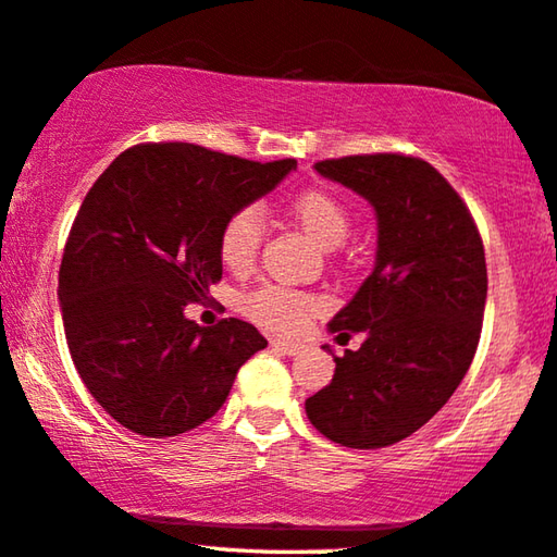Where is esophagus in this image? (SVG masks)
<instances>
[{
  "label": "esophagus",
  "instance_id": "34e87169",
  "mask_svg": "<svg viewBox=\"0 0 557 557\" xmlns=\"http://www.w3.org/2000/svg\"><path fill=\"white\" fill-rule=\"evenodd\" d=\"M270 347H272V350L285 352V355H297V352L302 350L300 343H287V339H272Z\"/></svg>",
  "mask_w": 557,
  "mask_h": 557
}]
</instances>
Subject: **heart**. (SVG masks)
<instances>
[{
    "label": "heart",
    "mask_w": 557,
    "mask_h": 557,
    "mask_svg": "<svg viewBox=\"0 0 557 557\" xmlns=\"http://www.w3.org/2000/svg\"><path fill=\"white\" fill-rule=\"evenodd\" d=\"M289 214L307 237L322 250H335L350 235V212L343 199L327 189H305L289 202ZM264 237L262 214L255 207H239L220 230V257L230 270H250ZM243 310L260 327L275 332H300L320 310L318 297L280 285H262L245 297Z\"/></svg>",
    "instance_id": "b5f03b06"
}]
</instances>
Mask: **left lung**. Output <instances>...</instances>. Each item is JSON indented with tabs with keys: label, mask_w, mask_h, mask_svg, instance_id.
Here are the masks:
<instances>
[{
	"label": "left lung",
	"mask_w": 557,
	"mask_h": 557,
	"mask_svg": "<svg viewBox=\"0 0 557 557\" xmlns=\"http://www.w3.org/2000/svg\"><path fill=\"white\" fill-rule=\"evenodd\" d=\"M368 199L377 218L375 268L330 332H362L335 358L332 383L305 412L332 443L375 450L420 430L450 400L475 358L487 268L460 195L420 157L352 154L314 164Z\"/></svg>",
	"instance_id": "left-lung-1"
}]
</instances>
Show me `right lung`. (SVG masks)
Segmentation results:
<instances>
[{"label": "right lung", "mask_w": 557, "mask_h": 557, "mask_svg": "<svg viewBox=\"0 0 557 557\" xmlns=\"http://www.w3.org/2000/svg\"><path fill=\"white\" fill-rule=\"evenodd\" d=\"M295 168L152 143L99 174L66 237L57 295L74 368L120 425L145 437L202 425L268 347L250 322L199 327L185 310L222 277L225 220Z\"/></svg>", "instance_id": "1"}]
</instances>
